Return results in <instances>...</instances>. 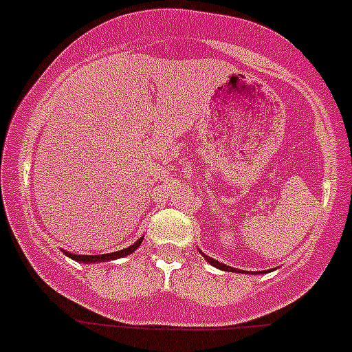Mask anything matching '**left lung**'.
I'll return each mask as SVG.
<instances>
[{
  "label": "left lung",
  "instance_id": "1",
  "mask_svg": "<svg viewBox=\"0 0 352 352\" xmlns=\"http://www.w3.org/2000/svg\"><path fill=\"white\" fill-rule=\"evenodd\" d=\"M206 256V254H204ZM206 260H208L209 263H211L212 267H218V269H221V270H228V272H234L235 269H232V267H227L225 265V263H220L218 262V260H214V258H209V256H206ZM235 272H237V270H235Z\"/></svg>",
  "mask_w": 352,
  "mask_h": 352
}]
</instances>
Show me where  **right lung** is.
Listing matches in <instances>:
<instances>
[{
  "instance_id": "add662e5",
  "label": "right lung",
  "mask_w": 352,
  "mask_h": 352,
  "mask_svg": "<svg viewBox=\"0 0 352 352\" xmlns=\"http://www.w3.org/2000/svg\"><path fill=\"white\" fill-rule=\"evenodd\" d=\"M140 239L138 243H134L132 246L125 248V250H120V251H115V253H106V254H73V253H66L67 256L73 258V260H76V262H82V263H94V262H104V260H115V258H124L127 256V254H131L132 251L138 250V246L141 244Z\"/></svg>"
}]
</instances>
